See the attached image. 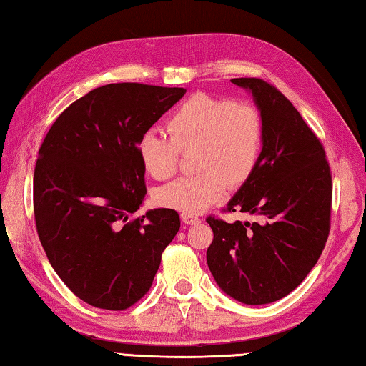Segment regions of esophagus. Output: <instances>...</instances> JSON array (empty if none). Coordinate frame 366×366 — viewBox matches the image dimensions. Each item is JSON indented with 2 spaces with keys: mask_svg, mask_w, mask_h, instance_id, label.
<instances>
[{
  "mask_svg": "<svg viewBox=\"0 0 366 366\" xmlns=\"http://www.w3.org/2000/svg\"><path fill=\"white\" fill-rule=\"evenodd\" d=\"M181 219H182V222H185V224H189V226L198 224V222L202 221L200 218H198V216H194V214H185V213H182V214H181Z\"/></svg>",
  "mask_w": 366,
  "mask_h": 366,
  "instance_id": "obj_1",
  "label": "esophagus"
}]
</instances>
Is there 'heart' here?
Wrapping results in <instances>:
<instances>
[{"instance_id": "heart-1", "label": "heart", "mask_w": 366, "mask_h": 366, "mask_svg": "<svg viewBox=\"0 0 366 366\" xmlns=\"http://www.w3.org/2000/svg\"><path fill=\"white\" fill-rule=\"evenodd\" d=\"M171 139L147 131L137 140V157L154 179H168L179 164V153L197 148L198 174L179 177L157 192L161 207L200 214L239 187L255 171L263 145V117L250 103L197 94L168 119Z\"/></svg>"}]
</instances>
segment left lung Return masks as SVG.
<instances>
[{
    "label": "left lung",
    "mask_w": 366,
    "mask_h": 366,
    "mask_svg": "<svg viewBox=\"0 0 366 366\" xmlns=\"http://www.w3.org/2000/svg\"><path fill=\"white\" fill-rule=\"evenodd\" d=\"M231 82L249 92L262 113L263 145L227 212L240 209L262 222L209 216L207 263L222 292L263 305L292 292L317 264L330 234L331 171L323 145L280 90L262 79Z\"/></svg>",
    "instance_id": "left-lung-1"
}]
</instances>
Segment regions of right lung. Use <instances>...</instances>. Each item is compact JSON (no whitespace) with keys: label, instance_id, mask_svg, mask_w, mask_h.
<instances>
[{"label":"right lung","instance_id":"obj_1","mask_svg":"<svg viewBox=\"0 0 366 366\" xmlns=\"http://www.w3.org/2000/svg\"><path fill=\"white\" fill-rule=\"evenodd\" d=\"M185 90L108 84L67 107L49 129L34 172V212L53 269L79 299L126 310L152 287L181 219L145 200L137 140Z\"/></svg>","mask_w":366,"mask_h":366}]
</instances>
